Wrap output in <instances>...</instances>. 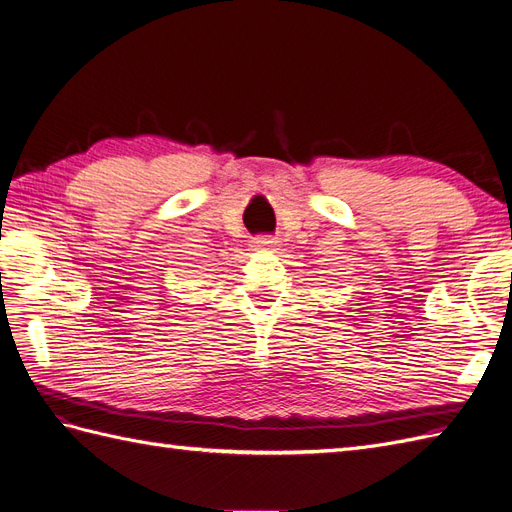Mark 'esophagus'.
<instances>
[{
  "mask_svg": "<svg viewBox=\"0 0 512 512\" xmlns=\"http://www.w3.org/2000/svg\"><path fill=\"white\" fill-rule=\"evenodd\" d=\"M256 250H275V245H277V241L273 239V237H258L256 241Z\"/></svg>",
  "mask_w": 512,
  "mask_h": 512,
  "instance_id": "34e87169",
  "label": "esophagus"
}]
</instances>
